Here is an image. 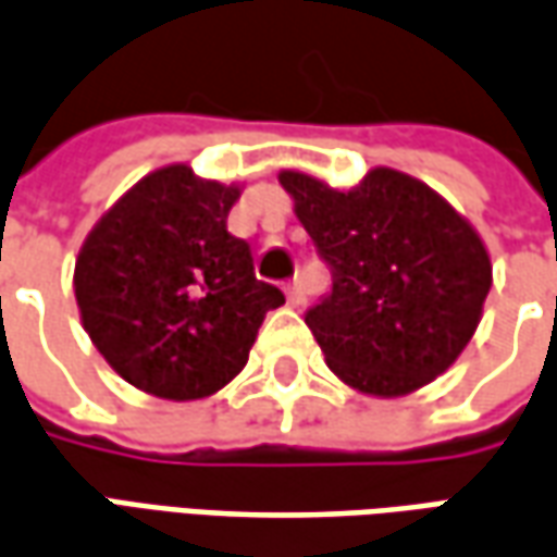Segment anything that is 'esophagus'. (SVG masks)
Segmentation results:
<instances>
[{
    "mask_svg": "<svg viewBox=\"0 0 557 557\" xmlns=\"http://www.w3.org/2000/svg\"><path fill=\"white\" fill-rule=\"evenodd\" d=\"M285 290H287V300H290V306H302V302H306V290H302L300 278H294Z\"/></svg>",
    "mask_w": 557,
    "mask_h": 557,
    "instance_id": "obj_1",
    "label": "esophagus"
}]
</instances>
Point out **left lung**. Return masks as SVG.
Instances as JSON below:
<instances>
[{
	"instance_id": "left-lung-1",
	"label": "left lung",
	"mask_w": 557,
	"mask_h": 557,
	"mask_svg": "<svg viewBox=\"0 0 557 557\" xmlns=\"http://www.w3.org/2000/svg\"><path fill=\"white\" fill-rule=\"evenodd\" d=\"M278 182L333 272L330 297L306 315L330 370L367 397H403L446 373L491 290L476 227L391 166L351 190L300 169H282Z\"/></svg>"
}]
</instances>
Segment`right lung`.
Wrapping results in <instances>:
<instances>
[{
	"mask_svg": "<svg viewBox=\"0 0 557 557\" xmlns=\"http://www.w3.org/2000/svg\"><path fill=\"white\" fill-rule=\"evenodd\" d=\"M242 184L187 163L148 172L87 233L75 257L81 324L109 367L163 400H202L230 385L270 309L248 242L227 230Z\"/></svg>",
	"mask_w": 557,
	"mask_h": 557,
	"instance_id": "1",
	"label": "right lung"
}]
</instances>
